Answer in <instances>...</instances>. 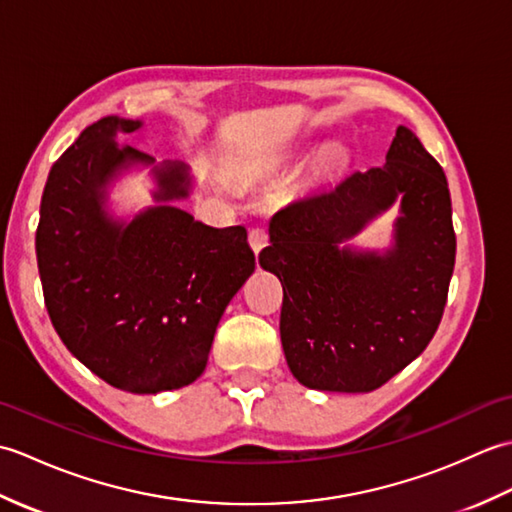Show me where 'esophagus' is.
<instances>
[{"label": "esophagus", "mask_w": 512, "mask_h": 512, "mask_svg": "<svg viewBox=\"0 0 512 512\" xmlns=\"http://www.w3.org/2000/svg\"><path fill=\"white\" fill-rule=\"evenodd\" d=\"M248 244H250V248L255 250V253H259V250H262L268 244V231H266V228L255 226L253 231L248 233Z\"/></svg>", "instance_id": "34e87169"}]
</instances>
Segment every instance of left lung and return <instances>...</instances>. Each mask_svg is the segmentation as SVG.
Returning <instances> with one entry per match:
<instances>
[{"instance_id":"obj_1","label":"left lung","mask_w":512,"mask_h":512,"mask_svg":"<svg viewBox=\"0 0 512 512\" xmlns=\"http://www.w3.org/2000/svg\"><path fill=\"white\" fill-rule=\"evenodd\" d=\"M398 194L403 215L387 256L340 248ZM259 264L284 286L279 332L292 376L310 389L374 391L422 354L447 306L455 266L447 176L400 125L385 165L275 213Z\"/></svg>"}]
</instances>
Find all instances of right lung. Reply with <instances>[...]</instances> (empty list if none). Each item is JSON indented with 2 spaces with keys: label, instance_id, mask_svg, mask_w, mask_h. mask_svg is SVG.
Instances as JSON below:
<instances>
[{
  "label": "right lung",
  "instance_id": "add662e5",
  "mask_svg": "<svg viewBox=\"0 0 512 512\" xmlns=\"http://www.w3.org/2000/svg\"><path fill=\"white\" fill-rule=\"evenodd\" d=\"M140 121L105 116L54 162L41 195L37 266L63 345L107 385L132 394L180 389L209 361L222 314L255 270L244 226L213 228L160 204L118 224L105 184L143 151L118 147ZM156 200L184 198L182 165L154 169Z\"/></svg>",
  "mask_w": 512,
  "mask_h": 512
}]
</instances>
